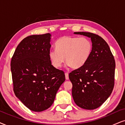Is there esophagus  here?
I'll use <instances>...</instances> for the list:
<instances>
[{"label": "esophagus", "instance_id": "34e87169", "mask_svg": "<svg viewBox=\"0 0 125 125\" xmlns=\"http://www.w3.org/2000/svg\"><path fill=\"white\" fill-rule=\"evenodd\" d=\"M65 78H66V80H68L69 79V74H68V73H65Z\"/></svg>", "mask_w": 125, "mask_h": 125}]
</instances>
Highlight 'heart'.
Segmentation results:
<instances>
[{
    "mask_svg": "<svg viewBox=\"0 0 125 125\" xmlns=\"http://www.w3.org/2000/svg\"><path fill=\"white\" fill-rule=\"evenodd\" d=\"M56 50L49 52V57L56 68L62 67L65 61L68 66L78 69L89 59L92 50V44L86 37L63 36L55 42Z\"/></svg>",
    "mask_w": 125,
    "mask_h": 125,
    "instance_id": "obj_1",
    "label": "heart"
}]
</instances>
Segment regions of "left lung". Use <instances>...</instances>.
I'll use <instances>...</instances> for the list:
<instances>
[{
  "mask_svg": "<svg viewBox=\"0 0 125 125\" xmlns=\"http://www.w3.org/2000/svg\"><path fill=\"white\" fill-rule=\"evenodd\" d=\"M74 33L91 38L92 50L86 63L69 74L72 96L78 107L94 110L101 106L113 92L115 59L108 44L100 36L83 31Z\"/></svg>",
  "mask_w": 125,
  "mask_h": 125,
  "instance_id": "1",
  "label": "left lung"
}]
</instances>
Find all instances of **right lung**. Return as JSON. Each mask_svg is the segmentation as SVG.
Instances as JSON below:
<instances>
[{
  "instance_id": "right-lung-1",
  "label": "right lung",
  "mask_w": 125,
  "mask_h": 125,
  "mask_svg": "<svg viewBox=\"0 0 125 125\" xmlns=\"http://www.w3.org/2000/svg\"><path fill=\"white\" fill-rule=\"evenodd\" d=\"M50 33L28 36L21 42L11 61L15 96L29 110L41 112L54 102L65 81L62 70L52 65L49 57Z\"/></svg>"
}]
</instances>
